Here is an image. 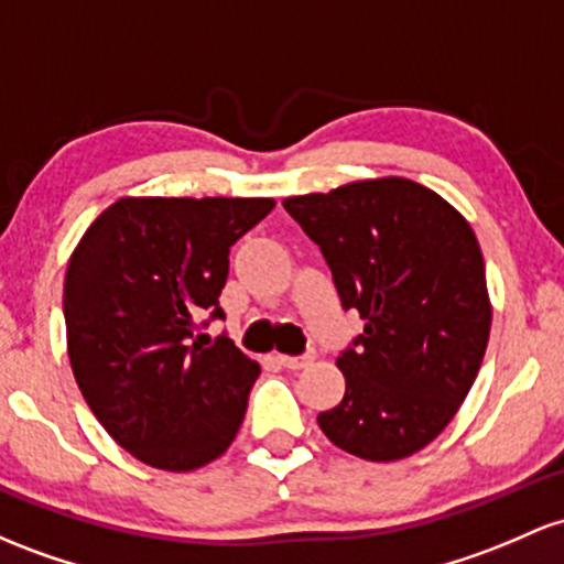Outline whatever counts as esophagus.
<instances>
[{"mask_svg": "<svg viewBox=\"0 0 564 564\" xmlns=\"http://www.w3.org/2000/svg\"><path fill=\"white\" fill-rule=\"evenodd\" d=\"M315 358V352H302V356H278V361H281V367L286 369H305L311 367Z\"/></svg>", "mask_w": 564, "mask_h": 564, "instance_id": "esophagus-1", "label": "esophagus"}]
</instances>
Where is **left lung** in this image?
Here are the masks:
<instances>
[{"label":"left lung","mask_w":564,"mask_h":564,"mask_svg":"<svg viewBox=\"0 0 564 564\" xmlns=\"http://www.w3.org/2000/svg\"><path fill=\"white\" fill-rule=\"evenodd\" d=\"M329 262L364 334L337 358L345 395L318 414L334 447L404 460L449 425L490 339L479 240L453 203L404 176L283 200Z\"/></svg>","instance_id":"8db88e82"}]
</instances>
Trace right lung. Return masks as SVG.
<instances>
[{
  "label": "right lung",
  "instance_id": "obj_1",
  "mask_svg": "<svg viewBox=\"0 0 564 564\" xmlns=\"http://www.w3.org/2000/svg\"><path fill=\"white\" fill-rule=\"evenodd\" d=\"M272 197H120L79 238L64 278L66 350L79 391L135 460L187 474L238 436L259 364L221 318L230 246ZM212 343V339H208Z\"/></svg>",
  "mask_w": 564,
  "mask_h": 564
}]
</instances>
